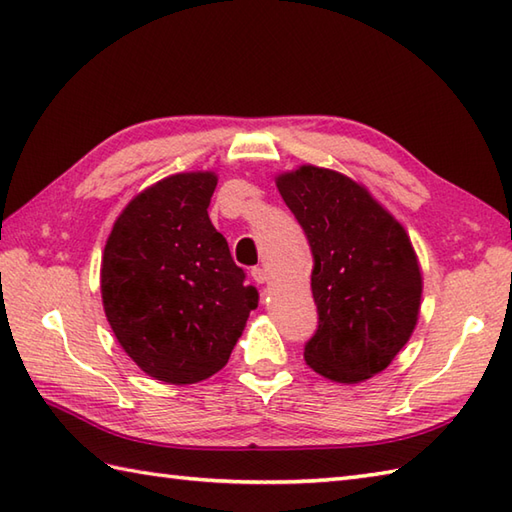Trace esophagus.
Listing matches in <instances>:
<instances>
[{
    "label": "esophagus",
    "mask_w": 512,
    "mask_h": 512,
    "mask_svg": "<svg viewBox=\"0 0 512 512\" xmlns=\"http://www.w3.org/2000/svg\"><path fill=\"white\" fill-rule=\"evenodd\" d=\"M250 277L255 279V284H266V281H268V273H266V268H262V266L250 268Z\"/></svg>",
    "instance_id": "obj_1"
}]
</instances>
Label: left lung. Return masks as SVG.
Masks as SVG:
<instances>
[{
  "label": "left lung",
  "mask_w": 512,
  "mask_h": 512,
  "mask_svg": "<svg viewBox=\"0 0 512 512\" xmlns=\"http://www.w3.org/2000/svg\"><path fill=\"white\" fill-rule=\"evenodd\" d=\"M277 189L314 257L319 325L306 363L336 383H361L394 361L416 328L422 275L409 237L369 191L339 171L303 165Z\"/></svg>",
  "instance_id": "1"
}]
</instances>
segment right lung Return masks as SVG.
Returning a JSON list of instances; mask_svg holds the SVG:
<instances>
[{
	"label": "right lung",
	"mask_w": 512,
	"mask_h": 512,
	"mask_svg": "<svg viewBox=\"0 0 512 512\" xmlns=\"http://www.w3.org/2000/svg\"><path fill=\"white\" fill-rule=\"evenodd\" d=\"M215 184L211 171L156 182L125 206L105 244V317L129 358L162 383L220 372L259 301L209 220Z\"/></svg>",
	"instance_id": "right-lung-1"
}]
</instances>
